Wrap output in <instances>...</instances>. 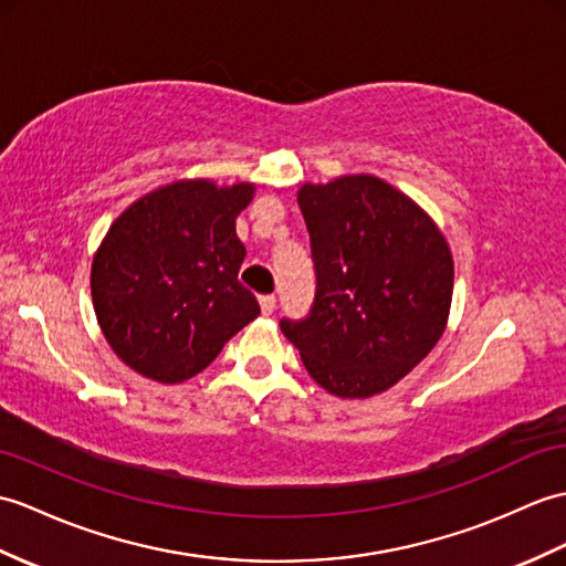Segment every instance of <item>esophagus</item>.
Segmentation results:
<instances>
[{
    "instance_id": "obj_1",
    "label": "esophagus",
    "mask_w": 566,
    "mask_h": 566,
    "mask_svg": "<svg viewBox=\"0 0 566 566\" xmlns=\"http://www.w3.org/2000/svg\"><path fill=\"white\" fill-rule=\"evenodd\" d=\"M274 306H277V298H274L272 294H265V296H260V308H262V313H265V315H270V313L274 311Z\"/></svg>"
}]
</instances>
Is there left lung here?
<instances>
[{"mask_svg": "<svg viewBox=\"0 0 566 566\" xmlns=\"http://www.w3.org/2000/svg\"><path fill=\"white\" fill-rule=\"evenodd\" d=\"M315 298L280 327L315 384L337 398L396 386L443 335L453 296L449 243L410 197L376 176L306 182Z\"/></svg>", "mask_w": 566, "mask_h": 566, "instance_id": "left-lung-1", "label": "left lung"}]
</instances>
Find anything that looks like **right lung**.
<instances>
[{"label":"right lung","instance_id":"obj_1","mask_svg":"<svg viewBox=\"0 0 566 566\" xmlns=\"http://www.w3.org/2000/svg\"><path fill=\"white\" fill-rule=\"evenodd\" d=\"M253 192V182L178 180L113 221L91 265V296L129 369L182 384L258 318L255 294L239 282L245 248L235 235Z\"/></svg>","mask_w":566,"mask_h":566}]
</instances>
